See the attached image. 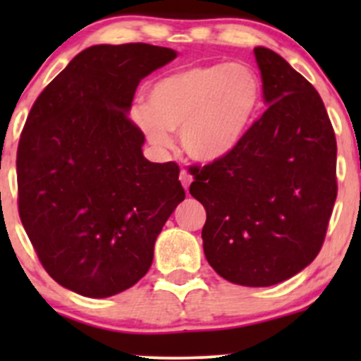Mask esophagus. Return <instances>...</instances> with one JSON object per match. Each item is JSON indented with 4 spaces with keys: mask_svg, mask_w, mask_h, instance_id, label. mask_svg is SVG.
<instances>
[{
    "mask_svg": "<svg viewBox=\"0 0 361 361\" xmlns=\"http://www.w3.org/2000/svg\"><path fill=\"white\" fill-rule=\"evenodd\" d=\"M180 181H181V185H183L185 190L188 192V187H190V183H192V174L188 173V171L183 169L180 173Z\"/></svg>",
    "mask_w": 361,
    "mask_h": 361,
    "instance_id": "1",
    "label": "esophagus"
}]
</instances>
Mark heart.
Segmentation results:
<instances>
[{
  "mask_svg": "<svg viewBox=\"0 0 361 361\" xmlns=\"http://www.w3.org/2000/svg\"><path fill=\"white\" fill-rule=\"evenodd\" d=\"M260 103V80L241 63L194 66L160 78L148 90V106L130 110L134 126L157 150L180 130L185 154L213 162L234 150Z\"/></svg>",
  "mask_w": 361,
  "mask_h": 361,
  "instance_id": "1",
  "label": "heart"
}]
</instances>
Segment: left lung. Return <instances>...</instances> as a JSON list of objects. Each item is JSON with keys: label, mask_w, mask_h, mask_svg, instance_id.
I'll return each instance as SVG.
<instances>
[{"label": "left lung", "mask_w": 361, "mask_h": 361, "mask_svg": "<svg viewBox=\"0 0 361 361\" xmlns=\"http://www.w3.org/2000/svg\"><path fill=\"white\" fill-rule=\"evenodd\" d=\"M264 115L225 157L194 167L206 209L204 255L227 281L272 286L322 250L337 197V143L314 87L274 50L257 47Z\"/></svg>", "instance_id": "8db88e82"}]
</instances>
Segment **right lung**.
Listing matches in <instances>:
<instances>
[{
    "mask_svg": "<svg viewBox=\"0 0 361 361\" xmlns=\"http://www.w3.org/2000/svg\"><path fill=\"white\" fill-rule=\"evenodd\" d=\"M178 54L147 43L94 45L32 104L17 150L19 214L45 271L104 298L136 285L185 199L180 167L143 157L127 113L145 76Z\"/></svg>",
    "mask_w": 361,
    "mask_h": 361,
    "instance_id": "1",
    "label": "right lung"
}]
</instances>
